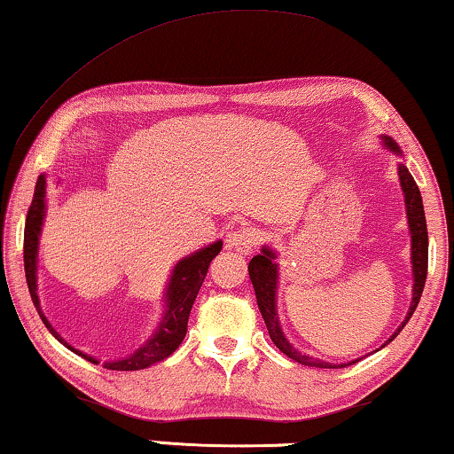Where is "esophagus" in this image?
Wrapping results in <instances>:
<instances>
[{"label":"esophagus","mask_w":454,"mask_h":454,"mask_svg":"<svg viewBox=\"0 0 454 454\" xmlns=\"http://www.w3.org/2000/svg\"><path fill=\"white\" fill-rule=\"evenodd\" d=\"M261 245V232L256 228L242 226L228 234V247L239 250V253H250V250Z\"/></svg>","instance_id":"esophagus-1"}]
</instances>
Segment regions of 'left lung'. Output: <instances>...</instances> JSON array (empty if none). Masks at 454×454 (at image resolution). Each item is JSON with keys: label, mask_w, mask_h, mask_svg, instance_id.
<instances>
[{"label": "left lung", "mask_w": 454, "mask_h": 454, "mask_svg": "<svg viewBox=\"0 0 454 454\" xmlns=\"http://www.w3.org/2000/svg\"><path fill=\"white\" fill-rule=\"evenodd\" d=\"M385 145H387L391 151H397V145L391 138L385 137ZM400 181H402V189L405 195V209H408V224H410V232H411V267H414V297H411V306L410 312L405 316V320L397 333L389 338H394L402 333V328L408 324V320L414 314V309L420 301L422 292H424V283H426V273H428V230H426V215H424V206H422V195L420 189H418L414 177H411L408 168L403 165L400 167ZM275 253H270L269 248H262L261 254L253 256V261L248 262V275L250 281H253L254 287V295H256V303H259L261 316L267 324L269 336L270 340L275 342V347L286 353L289 358L294 361L308 364V367H320V369H338V367H348V364H333V363H324L317 361V358H312L308 355L297 353V350L286 340V336L281 333L279 320H277V312H275V289H277V265L273 262ZM387 340V342H389Z\"/></svg>", "instance_id": "1"}]
</instances>
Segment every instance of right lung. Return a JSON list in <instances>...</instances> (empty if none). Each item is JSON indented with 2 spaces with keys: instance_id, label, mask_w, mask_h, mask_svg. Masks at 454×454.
Masks as SVG:
<instances>
[{
  "instance_id": "right-lung-1",
  "label": "right lung",
  "mask_w": 454,
  "mask_h": 454,
  "mask_svg": "<svg viewBox=\"0 0 454 454\" xmlns=\"http://www.w3.org/2000/svg\"><path fill=\"white\" fill-rule=\"evenodd\" d=\"M44 187H46V179L40 175L36 181V187H34V198L28 207V215H26V226H24L26 283H28L34 308L38 309V316L43 317L44 326L51 330V334L57 338V340L63 342L67 348L73 350V353L85 356L90 363L98 364V361L93 356H87L73 347H69V344L57 334V330L51 326L44 314L40 312V301L36 295V250H38L40 228H43V218H44ZM220 250H222V240L214 242V245H209L207 248H201L200 253L187 256V259H184L177 267H175L171 283H168V289H167V314L162 317L157 334H154L145 347H140L132 356L121 358V361L104 363L106 369L110 371L146 369L151 367V364L162 361V358H167L173 350H177V347L184 342V338L187 334L189 312H192L195 297H198L201 283L206 279L209 262H212V259L220 253Z\"/></svg>"
}]
</instances>
